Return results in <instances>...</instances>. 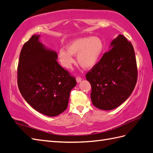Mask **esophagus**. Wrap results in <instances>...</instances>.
<instances>
[{
	"mask_svg": "<svg viewBox=\"0 0 153 153\" xmlns=\"http://www.w3.org/2000/svg\"><path fill=\"white\" fill-rule=\"evenodd\" d=\"M81 80H82V79H81V77H76V81H77V83H80L81 81Z\"/></svg>",
	"mask_w": 153,
	"mask_h": 153,
	"instance_id": "esophagus-1",
	"label": "esophagus"
}]
</instances>
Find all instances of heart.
Listing matches in <instances>:
<instances>
[{"instance_id": "heart-1", "label": "heart", "mask_w": 153, "mask_h": 153, "mask_svg": "<svg viewBox=\"0 0 153 153\" xmlns=\"http://www.w3.org/2000/svg\"><path fill=\"white\" fill-rule=\"evenodd\" d=\"M104 50V44L98 37L76 38L66 45V51L60 49L57 53L59 62L66 69H72L75 63L73 56L77 55L79 65L85 69H92L97 65Z\"/></svg>"}]
</instances>
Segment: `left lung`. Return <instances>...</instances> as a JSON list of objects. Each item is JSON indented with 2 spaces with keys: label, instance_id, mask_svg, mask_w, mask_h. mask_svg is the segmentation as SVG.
<instances>
[{
  "label": "left lung",
  "instance_id": "obj_1",
  "mask_svg": "<svg viewBox=\"0 0 153 153\" xmlns=\"http://www.w3.org/2000/svg\"><path fill=\"white\" fill-rule=\"evenodd\" d=\"M97 65L86 74L91 85L93 104L102 110H111L126 101L136 86L137 70L132 44L119 34Z\"/></svg>",
  "mask_w": 153,
  "mask_h": 153
}]
</instances>
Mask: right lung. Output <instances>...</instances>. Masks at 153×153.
Instances as JSON below:
<instances>
[{"label":"right lung","instance_id":"right-lung-1","mask_svg":"<svg viewBox=\"0 0 153 153\" xmlns=\"http://www.w3.org/2000/svg\"><path fill=\"white\" fill-rule=\"evenodd\" d=\"M35 34L21 49L17 84L32 108L48 117L57 116L68 107L70 91L76 81L56 61L57 53L39 41Z\"/></svg>","mask_w":153,"mask_h":153}]
</instances>
